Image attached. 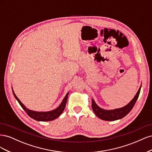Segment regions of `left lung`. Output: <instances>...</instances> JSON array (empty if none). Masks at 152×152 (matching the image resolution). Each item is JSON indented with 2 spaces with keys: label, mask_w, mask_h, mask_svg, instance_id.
<instances>
[{
  "label": "left lung",
  "mask_w": 152,
  "mask_h": 152,
  "mask_svg": "<svg viewBox=\"0 0 152 152\" xmlns=\"http://www.w3.org/2000/svg\"><path fill=\"white\" fill-rule=\"evenodd\" d=\"M141 87V86H140L137 93L135 95L134 98L131 101L130 103H128L126 106H125V107L121 108L112 110H103L99 108L98 106L96 104L94 99H92V108L93 110V112H94L96 116L103 121H113L122 118L123 117L127 115L131 112V110L132 109V108L134 107L136 101L139 97Z\"/></svg>",
  "instance_id": "left-lung-1"
}]
</instances>
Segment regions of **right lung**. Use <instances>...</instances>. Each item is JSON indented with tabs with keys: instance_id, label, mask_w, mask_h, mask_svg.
Here are the masks:
<instances>
[{
	"instance_id": "add662e5",
	"label": "right lung",
	"mask_w": 152,
	"mask_h": 152,
	"mask_svg": "<svg viewBox=\"0 0 152 152\" xmlns=\"http://www.w3.org/2000/svg\"><path fill=\"white\" fill-rule=\"evenodd\" d=\"M12 93L14 96H15V98L17 99L18 103H19L21 105L22 108L25 110L29 117L34 118L35 121H44V122L53 121L60 115L63 113V110H65L66 104V101L68 99V93L65 96V97L64 98L61 104L59 105L58 108H57L56 109L53 110V111L47 112H38L32 111V110L26 108L25 106L20 102V100L18 98V97L16 96L15 93H14L13 91H12Z\"/></svg>"
}]
</instances>
